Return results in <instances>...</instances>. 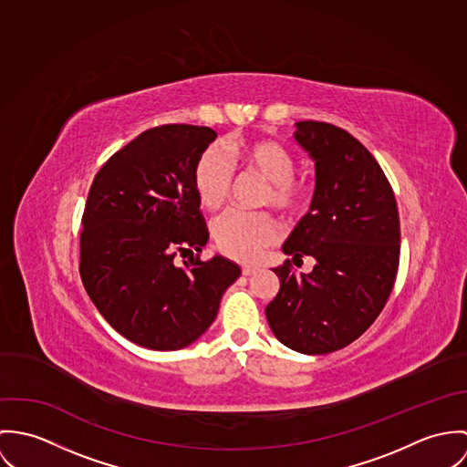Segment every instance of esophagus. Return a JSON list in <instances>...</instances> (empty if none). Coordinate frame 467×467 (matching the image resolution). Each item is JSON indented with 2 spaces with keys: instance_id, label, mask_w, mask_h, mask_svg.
<instances>
[{
  "instance_id": "esophagus-1",
  "label": "esophagus",
  "mask_w": 467,
  "mask_h": 467,
  "mask_svg": "<svg viewBox=\"0 0 467 467\" xmlns=\"http://www.w3.org/2000/svg\"><path fill=\"white\" fill-rule=\"evenodd\" d=\"M242 272H244V275H254V274L258 272V268H254V266H244Z\"/></svg>"
}]
</instances>
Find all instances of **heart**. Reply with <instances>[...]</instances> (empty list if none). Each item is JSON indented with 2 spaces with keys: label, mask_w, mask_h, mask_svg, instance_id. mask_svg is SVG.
<instances>
[{
  "label": "heart",
  "mask_w": 467,
  "mask_h": 467,
  "mask_svg": "<svg viewBox=\"0 0 467 467\" xmlns=\"http://www.w3.org/2000/svg\"><path fill=\"white\" fill-rule=\"evenodd\" d=\"M259 177L266 182L263 204L281 211H294L305 201V184L294 177L296 159L277 141L259 140L231 147L208 149L195 166V190L201 202L216 209L229 197L234 168ZM213 238L222 253L236 259H254L277 236L275 222L266 213H247L227 209L211 223Z\"/></svg>",
  "instance_id": "heart-1"
}]
</instances>
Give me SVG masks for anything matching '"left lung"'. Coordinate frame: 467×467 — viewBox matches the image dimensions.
I'll return each instance as SVG.
<instances>
[{
	"label": "left lung",
	"instance_id": "left-lung-1",
	"mask_svg": "<svg viewBox=\"0 0 467 467\" xmlns=\"http://www.w3.org/2000/svg\"><path fill=\"white\" fill-rule=\"evenodd\" d=\"M296 127L315 162V193L283 253L311 256L315 266L296 275L286 259L274 268L281 288L265 315L286 348L326 355L355 342L383 310L400 266V214L383 170L357 138L322 121Z\"/></svg>",
	"mask_w": 467,
	"mask_h": 467
}]
</instances>
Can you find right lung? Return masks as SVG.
I'll list each match as a JSON object with an SVG mask.
<instances>
[{
  "label": "right lung",
  "mask_w": 467,
  "mask_h": 467,
  "mask_svg": "<svg viewBox=\"0 0 467 467\" xmlns=\"http://www.w3.org/2000/svg\"><path fill=\"white\" fill-rule=\"evenodd\" d=\"M214 138L197 125L145 130L105 162L89 190L80 277L105 320L141 348L193 344L242 274L220 254L195 256L209 234L193 175Z\"/></svg>",
  "instance_id": "right-lung-1"
}]
</instances>
